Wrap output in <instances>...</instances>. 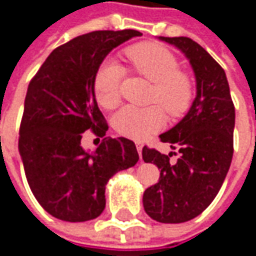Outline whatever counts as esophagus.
Listing matches in <instances>:
<instances>
[{
	"label": "esophagus",
	"mask_w": 256,
	"mask_h": 256,
	"mask_svg": "<svg viewBox=\"0 0 256 256\" xmlns=\"http://www.w3.org/2000/svg\"><path fill=\"white\" fill-rule=\"evenodd\" d=\"M136 146H137V152H138L140 159H142V146L144 145L141 144V142H136Z\"/></svg>",
	"instance_id": "1"
}]
</instances>
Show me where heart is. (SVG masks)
<instances>
[{
	"instance_id": "b5f03b06",
	"label": "heart",
	"mask_w": 256,
	"mask_h": 256,
	"mask_svg": "<svg viewBox=\"0 0 256 256\" xmlns=\"http://www.w3.org/2000/svg\"><path fill=\"white\" fill-rule=\"evenodd\" d=\"M133 68L154 84L150 101L170 115L180 116L192 102L193 86L186 74L180 71L177 58L159 44L144 42L124 50ZM122 68L112 60L101 64L94 78L96 100L101 106L112 110L120 101ZM112 124L118 133L128 138L144 140L164 126V116L159 106L138 108L123 106L114 116Z\"/></svg>"
}]
</instances>
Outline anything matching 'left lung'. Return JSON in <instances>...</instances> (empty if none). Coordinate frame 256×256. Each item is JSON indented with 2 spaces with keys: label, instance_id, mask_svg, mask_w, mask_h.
<instances>
[{
  "label": "left lung",
  "instance_id": "left-lung-1",
  "mask_svg": "<svg viewBox=\"0 0 256 256\" xmlns=\"http://www.w3.org/2000/svg\"><path fill=\"white\" fill-rule=\"evenodd\" d=\"M176 46L190 64L196 97L186 115L160 134L163 142L178 148L172 154L142 148V159L160 170L155 185L146 189L142 204L146 214L162 224H181L203 212L220 192L232 163L234 106L224 68L188 36H159ZM176 154V152H174Z\"/></svg>",
  "mask_w": 256,
  "mask_h": 256
}]
</instances>
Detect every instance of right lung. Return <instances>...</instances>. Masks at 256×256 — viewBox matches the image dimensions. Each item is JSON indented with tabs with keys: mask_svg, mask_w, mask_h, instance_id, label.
I'll return each mask as SVG.
<instances>
[{
	"mask_svg": "<svg viewBox=\"0 0 256 256\" xmlns=\"http://www.w3.org/2000/svg\"><path fill=\"white\" fill-rule=\"evenodd\" d=\"M142 34L136 30L92 31L56 48L28 84L20 124L19 154L27 182L45 211L67 222L97 218L106 208V186L133 167L132 140L104 137L94 78L112 49ZM92 128L102 136L94 151L80 140Z\"/></svg>",
	"mask_w": 256,
	"mask_h": 256,
	"instance_id": "right-lung-1",
	"label": "right lung"
}]
</instances>
